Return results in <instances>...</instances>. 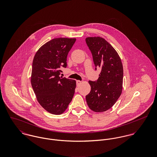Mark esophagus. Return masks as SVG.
<instances>
[{
  "label": "esophagus",
  "mask_w": 157,
  "mask_h": 157,
  "mask_svg": "<svg viewBox=\"0 0 157 157\" xmlns=\"http://www.w3.org/2000/svg\"><path fill=\"white\" fill-rule=\"evenodd\" d=\"M76 83H77V86H78L82 83V82L80 81V80H77V81H76Z\"/></svg>",
  "instance_id": "1"
}]
</instances>
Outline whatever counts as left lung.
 I'll return each mask as SVG.
<instances>
[{
    "label": "left lung",
    "instance_id": "1",
    "mask_svg": "<svg viewBox=\"0 0 157 157\" xmlns=\"http://www.w3.org/2000/svg\"><path fill=\"white\" fill-rule=\"evenodd\" d=\"M85 41L92 53L95 70L101 68L98 80L89 81L91 89L86 96V102L92 111L105 112L112 108L121 94L123 65L117 51L103 38L87 37Z\"/></svg>",
    "mask_w": 157,
    "mask_h": 157
}]
</instances>
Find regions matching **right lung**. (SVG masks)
I'll list each match as a JSON object with an SVG mask.
<instances>
[{"mask_svg": "<svg viewBox=\"0 0 157 157\" xmlns=\"http://www.w3.org/2000/svg\"><path fill=\"white\" fill-rule=\"evenodd\" d=\"M75 39L56 38L36 52L33 62L31 83L40 105L48 112L60 115L71 101L76 87L74 80L60 77L67 67V54Z\"/></svg>", "mask_w": 157, "mask_h": 157, "instance_id": "add662e5", "label": "right lung"}]
</instances>
